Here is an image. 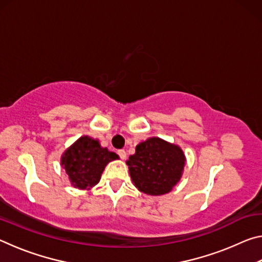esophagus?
Wrapping results in <instances>:
<instances>
[{"label":"esophagus","mask_w":262,"mask_h":262,"mask_svg":"<svg viewBox=\"0 0 262 262\" xmlns=\"http://www.w3.org/2000/svg\"><path fill=\"white\" fill-rule=\"evenodd\" d=\"M118 155H119V157H120L121 159H126V157H127V154H126V151L123 149H120V150H118Z\"/></svg>","instance_id":"1"}]
</instances>
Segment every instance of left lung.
Instances as JSON below:
<instances>
[{
  "mask_svg": "<svg viewBox=\"0 0 262 262\" xmlns=\"http://www.w3.org/2000/svg\"><path fill=\"white\" fill-rule=\"evenodd\" d=\"M133 183L149 195L168 193L180 180L185 155L179 147L151 137L136 147L127 161Z\"/></svg>",
  "mask_w": 262,
  "mask_h": 262,
  "instance_id": "1",
  "label": "left lung"
}]
</instances>
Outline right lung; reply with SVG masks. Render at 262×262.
<instances>
[{
    "instance_id": "1",
    "label": "right lung",
    "mask_w": 262,
    "mask_h": 262,
    "mask_svg": "<svg viewBox=\"0 0 262 262\" xmlns=\"http://www.w3.org/2000/svg\"><path fill=\"white\" fill-rule=\"evenodd\" d=\"M117 158V154L101 148L98 141L83 136L66 150L61 164L73 186L86 189L98 183L106 164Z\"/></svg>"
}]
</instances>
